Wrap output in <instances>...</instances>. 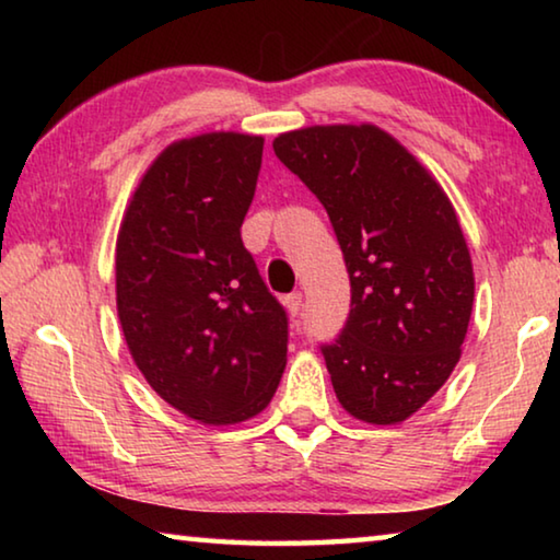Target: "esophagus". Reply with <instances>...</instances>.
Wrapping results in <instances>:
<instances>
[{
  "instance_id": "obj_1",
  "label": "esophagus",
  "mask_w": 560,
  "mask_h": 560,
  "mask_svg": "<svg viewBox=\"0 0 560 560\" xmlns=\"http://www.w3.org/2000/svg\"><path fill=\"white\" fill-rule=\"evenodd\" d=\"M283 303H287L289 314L293 318H299L301 316V308H303V293L301 291H293V293H289V296H283Z\"/></svg>"
}]
</instances>
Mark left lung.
Masks as SVG:
<instances>
[{"mask_svg":"<svg viewBox=\"0 0 560 560\" xmlns=\"http://www.w3.org/2000/svg\"><path fill=\"white\" fill-rule=\"evenodd\" d=\"M273 153L324 205L343 252L350 314L320 346L338 402L363 422H402L447 383L467 336L474 273L454 207L375 126L291 130Z\"/></svg>","mask_w":560,"mask_h":560,"instance_id":"1","label":"left lung"}]
</instances>
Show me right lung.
Listing matches in <instances>:
<instances>
[{
  "label": "right lung",
  "mask_w": 560,
  "mask_h": 560,
  "mask_svg": "<svg viewBox=\"0 0 560 560\" xmlns=\"http://www.w3.org/2000/svg\"><path fill=\"white\" fill-rule=\"evenodd\" d=\"M264 138L205 132L165 148L122 217L116 301L150 387L205 424L261 412L287 368L289 316L242 242Z\"/></svg>",
  "instance_id": "1"
}]
</instances>
